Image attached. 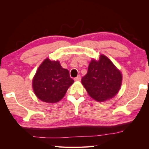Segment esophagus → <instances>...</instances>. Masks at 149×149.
Listing matches in <instances>:
<instances>
[{
  "instance_id": "esophagus-1",
  "label": "esophagus",
  "mask_w": 149,
  "mask_h": 149,
  "mask_svg": "<svg viewBox=\"0 0 149 149\" xmlns=\"http://www.w3.org/2000/svg\"><path fill=\"white\" fill-rule=\"evenodd\" d=\"M81 77L80 75H79V76H77V77H75L74 78V81H81Z\"/></svg>"
}]
</instances>
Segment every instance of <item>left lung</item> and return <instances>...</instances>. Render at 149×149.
<instances>
[{
  "mask_svg": "<svg viewBox=\"0 0 149 149\" xmlns=\"http://www.w3.org/2000/svg\"><path fill=\"white\" fill-rule=\"evenodd\" d=\"M121 81V73L104 55L100 56L98 61H91L87 73L81 79L89 95L97 102H104L115 96Z\"/></svg>",
  "mask_w": 149,
  "mask_h": 149,
  "instance_id": "left-lung-1",
  "label": "left lung"
}]
</instances>
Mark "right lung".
<instances>
[{
  "label": "right lung",
  "instance_id": "add662e5",
  "mask_svg": "<svg viewBox=\"0 0 149 149\" xmlns=\"http://www.w3.org/2000/svg\"><path fill=\"white\" fill-rule=\"evenodd\" d=\"M74 83L69 71L63 68L58 61L45 59L36 72L32 87L38 98L48 103L58 102Z\"/></svg>",
  "mask_w": 149,
  "mask_h": 149
}]
</instances>
